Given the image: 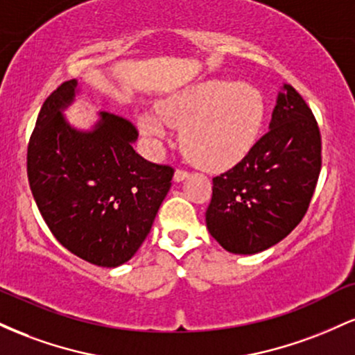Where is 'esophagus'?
<instances>
[{
    "label": "esophagus",
    "instance_id": "esophagus-1",
    "mask_svg": "<svg viewBox=\"0 0 355 355\" xmlns=\"http://www.w3.org/2000/svg\"><path fill=\"white\" fill-rule=\"evenodd\" d=\"M187 177H189V172H187V170H183V168H177V170H175V175H173V180H175V182L185 180Z\"/></svg>",
    "mask_w": 355,
    "mask_h": 355
}]
</instances>
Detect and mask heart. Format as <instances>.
Wrapping results in <instances>:
<instances>
[{
    "instance_id": "1",
    "label": "heart",
    "mask_w": 355,
    "mask_h": 355,
    "mask_svg": "<svg viewBox=\"0 0 355 355\" xmlns=\"http://www.w3.org/2000/svg\"><path fill=\"white\" fill-rule=\"evenodd\" d=\"M266 115L255 87L230 80H209L170 96L157 115H141L138 126L155 141L166 137L165 125L182 128L183 152L207 170L235 165L250 152Z\"/></svg>"
}]
</instances>
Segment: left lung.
I'll list each match as a JSON object with an SVG mask.
<instances>
[{
	"label": "left lung",
	"mask_w": 355,
	"mask_h": 355,
	"mask_svg": "<svg viewBox=\"0 0 355 355\" xmlns=\"http://www.w3.org/2000/svg\"><path fill=\"white\" fill-rule=\"evenodd\" d=\"M268 128L237 165L214 178L207 229L232 254H259L287 237L319 180V125L291 85L279 93Z\"/></svg>",
	"instance_id": "left-lung-1"
}]
</instances>
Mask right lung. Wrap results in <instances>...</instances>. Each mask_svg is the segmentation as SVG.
Wrapping results in <instances>:
<instances>
[{
  "label": "right lung",
  "mask_w": 355,
  "mask_h": 355,
  "mask_svg": "<svg viewBox=\"0 0 355 355\" xmlns=\"http://www.w3.org/2000/svg\"><path fill=\"white\" fill-rule=\"evenodd\" d=\"M76 80L44 100L28 144L31 193L48 229L64 248L98 267H118L140 248L172 187L173 168L140 157L135 125L100 113L80 132L61 110L73 101Z\"/></svg>",
  "instance_id": "add662e5"
}]
</instances>
